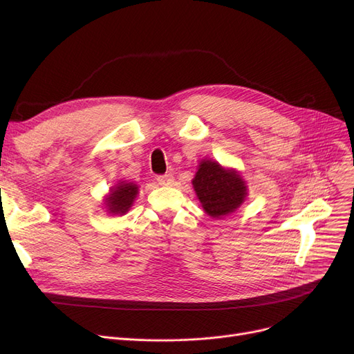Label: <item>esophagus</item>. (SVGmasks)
I'll return each instance as SVG.
<instances>
[{
	"label": "esophagus",
	"mask_w": 354,
	"mask_h": 354,
	"mask_svg": "<svg viewBox=\"0 0 354 354\" xmlns=\"http://www.w3.org/2000/svg\"><path fill=\"white\" fill-rule=\"evenodd\" d=\"M158 183L162 185V187H169V185H174L175 179H174V175L172 174H166V175H160L156 178Z\"/></svg>",
	"instance_id": "esophagus-1"
}]
</instances>
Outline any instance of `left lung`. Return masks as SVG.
<instances>
[{
    "label": "left lung",
    "instance_id": "8db88e82",
    "mask_svg": "<svg viewBox=\"0 0 354 354\" xmlns=\"http://www.w3.org/2000/svg\"><path fill=\"white\" fill-rule=\"evenodd\" d=\"M192 185L202 208L212 218L232 214L247 196L243 176L209 159L201 160Z\"/></svg>",
    "mask_w": 354,
    "mask_h": 354
}]
</instances>
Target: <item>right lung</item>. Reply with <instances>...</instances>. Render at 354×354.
<instances>
[{
	"mask_svg": "<svg viewBox=\"0 0 354 354\" xmlns=\"http://www.w3.org/2000/svg\"><path fill=\"white\" fill-rule=\"evenodd\" d=\"M139 187L133 182L120 180L113 188L110 189L104 203L109 214L111 215H124L130 207L133 205V201L138 196Z\"/></svg>",
	"mask_w": 354,
	"mask_h": 354,
	"instance_id": "1",
	"label": "right lung"
}]
</instances>
